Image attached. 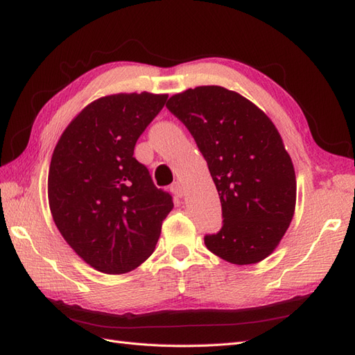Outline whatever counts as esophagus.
Masks as SVG:
<instances>
[{
	"instance_id": "1",
	"label": "esophagus",
	"mask_w": 355,
	"mask_h": 355,
	"mask_svg": "<svg viewBox=\"0 0 355 355\" xmlns=\"http://www.w3.org/2000/svg\"><path fill=\"white\" fill-rule=\"evenodd\" d=\"M170 191L173 192V194H175L176 197H179V198H182V197L185 196V188H184V185L180 184V182H175V184L170 187Z\"/></svg>"
}]
</instances>
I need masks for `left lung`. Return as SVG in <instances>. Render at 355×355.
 Listing matches in <instances>:
<instances>
[{
  "label": "left lung",
  "instance_id": "1",
  "mask_svg": "<svg viewBox=\"0 0 355 355\" xmlns=\"http://www.w3.org/2000/svg\"><path fill=\"white\" fill-rule=\"evenodd\" d=\"M167 110L185 124L219 192L223 225L206 235L223 261H263L282 241L296 206V176L268 115L237 92L200 85L171 96Z\"/></svg>",
  "mask_w": 355,
  "mask_h": 355
}]
</instances>
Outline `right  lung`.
<instances>
[{
  "instance_id": "obj_1",
  "label": "right lung",
  "mask_w": 355,
  "mask_h": 355,
  "mask_svg": "<svg viewBox=\"0 0 355 355\" xmlns=\"http://www.w3.org/2000/svg\"><path fill=\"white\" fill-rule=\"evenodd\" d=\"M167 94L118 93L89 103L53 151L49 204L71 249L103 274L133 271L153 254L173 209L135 145L163 110Z\"/></svg>"
}]
</instances>
